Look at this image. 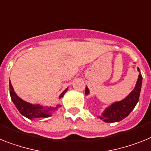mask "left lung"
<instances>
[{"instance_id":"left-lung-1","label":"left lung","mask_w":151,"mask_h":151,"mask_svg":"<svg viewBox=\"0 0 151 151\" xmlns=\"http://www.w3.org/2000/svg\"><path fill=\"white\" fill-rule=\"evenodd\" d=\"M141 85L142 76L140 73L134 90L124 99L113 103L110 106L108 107L103 113L102 116H99V118L106 123H114V122L120 121L127 117L134 109V107L139 100ZM86 95L89 94V89L87 87H86Z\"/></svg>"}]
</instances>
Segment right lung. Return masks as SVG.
Instances as JSON below:
<instances>
[{"label":"right lung","instance_id":"right-lung-1","mask_svg":"<svg viewBox=\"0 0 151 151\" xmlns=\"http://www.w3.org/2000/svg\"><path fill=\"white\" fill-rule=\"evenodd\" d=\"M9 87H10V95H11V98L13 101V103H14L16 108L18 109V111L22 113V115L24 116L25 117L28 118V119H33V118H39V117H48L50 116L49 112L51 110H54L55 109H57V107H47L45 108L43 106H41L39 105H32L30 103H27L25 101H24L21 98L17 96L16 95V93H14V91L13 89L12 85H11V82L9 83ZM66 89L64 92H62V94L60 95L59 98H62L65 92L67 91Z\"/></svg>","mask_w":151,"mask_h":151}]
</instances>
